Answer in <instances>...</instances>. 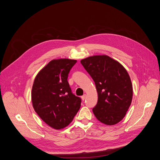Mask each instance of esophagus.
<instances>
[{"instance_id": "34e87169", "label": "esophagus", "mask_w": 160, "mask_h": 160, "mask_svg": "<svg viewBox=\"0 0 160 160\" xmlns=\"http://www.w3.org/2000/svg\"><path fill=\"white\" fill-rule=\"evenodd\" d=\"M81 98H82V99L83 101H84V100L85 99V98H86V94H84L83 96H82Z\"/></svg>"}]
</instances>
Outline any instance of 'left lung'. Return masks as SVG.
Wrapping results in <instances>:
<instances>
[{
	"mask_svg": "<svg viewBox=\"0 0 160 160\" xmlns=\"http://www.w3.org/2000/svg\"><path fill=\"white\" fill-rule=\"evenodd\" d=\"M95 82L98 94L94 115L101 123L112 125L125 116L132 100L133 88L125 68L106 55L90 56L80 61Z\"/></svg>",
	"mask_w": 160,
	"mask_h": 160,
	"instance_id": "left-lung-1",
	"label": "left lung"
}]
</instances>
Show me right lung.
Instances as JSON below:
<instances>
[{"label": "right lung", "instance_id": "add662e5", "mask_svg": "<svg viewBox=\"0 0 160 160\" xmlns=\"http://www.w3.org/2000/svg\"><path fill=\"white\" fill-rule=\"evenodd\" d=\"M77 60L51 61L37 75L32 90L35 111L51 127L59 130L69 125L78 111L82 100L72 92L68 74Z\"/></svg>", "mask_w": 160, "mask_h": 160}]
</instances>
